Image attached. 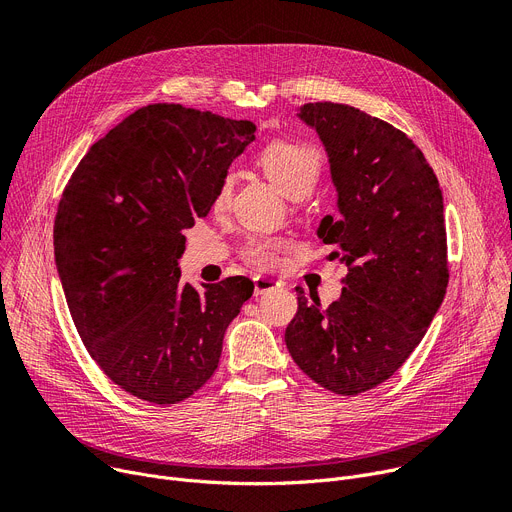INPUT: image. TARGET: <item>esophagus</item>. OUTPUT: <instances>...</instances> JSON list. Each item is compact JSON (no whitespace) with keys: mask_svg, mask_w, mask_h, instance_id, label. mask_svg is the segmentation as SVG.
Masks as SVG:
<instances>
[{"mask_svg":"<svg viewBox=\"0 0 512 512\" xmlns=\"http://www.w3.org/2000/svg\"><path fill=\"white\" fill-rule=\"evenodd\" d=\"M253 284H255V294H257V296H259V294H267V292H271V290H276V288L282 286L280 282L271 280V278H263V276L253 278Z\"/></svg>","mask_w":512,"mask_h":512,"instance_id":"1","label":"esophagus"}]
</instances>
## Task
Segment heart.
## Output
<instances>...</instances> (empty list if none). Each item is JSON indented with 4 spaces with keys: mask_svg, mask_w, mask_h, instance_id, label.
<instances>
[{
    "mask_svg": "<svg viewBox=\"0 0 512 512\" xmlns=\"http://www.w3.org/2000/svg\"><path fill=\"white\" fill-rule=\"evenodd\" d=\"M257 162L263 168L267 179L290 199H302L309 195L321 177V160L317 152L300 144H288V142L269 144L267 148L261 150ZM230 183H232L230 177H224V181L220 183V189L214 199L216 208L226 206ZM282 247H284L282 238L253 236L243 245V257L261 269H269L276 265L278 253Z\"/></svg>",
    "mask_w": 512,
    "mask_h": 512,
    "instance_id": "1",
    "label": "heart"
}]
</instances>
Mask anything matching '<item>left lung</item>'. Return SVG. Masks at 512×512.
Wrapping results in <instances>:
<instances>
[{
	"label": "left lung",
	"mask_w": 512,
	"mask_h": 512,
	"mask_svg": "<svg viewBox=\"0 0 512 512\" xmlns=\"http://www.w3.org/2000/svg\"><path fill=\"white\" fill-rule=\"evenodd\" d=\"M296 117L325 146L337 214L319 224L348 265L342 296L298 292L286 346L298 368L337 395L387 381L422 342L449 284L442 191L418 146L393 125L337 102Z\"/></svg>",
	"instance_id": "8db88e82"
}]
</instances>
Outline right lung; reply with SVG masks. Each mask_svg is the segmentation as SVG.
Here are the masks:
<instances>
[{
  "label": "right lung",
  "mask_w": 512,
  "mask_h": 512,
  "mask_svg": "<svg viewBox=\"0 0 512 512\" xmlns=\"http://www.w3.org/2000/svg\"><path fill=\"white\" fill-rule=\"evenodd\" d=\"M251 121L148 105L98 140L67 183L55 263L82 342L133 397L170 405L208 383L230 321L253 294L243 276L181 282L183 232L208 216Z\"/></svg>",
  "instance_id": "add662e5"
}]
</instances>
